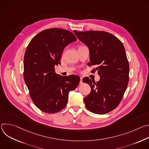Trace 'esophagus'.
Masks as SVG:
<instances>
[{"label": "esophagus", "mask_w": 149, "mask_h": 149, "mask_svg": "<svg viewBox=\"0 0 149 149\" xmlns=\"http://www.w3.org/2000/svg\"><path fill=\"white\" fill-rule=\"evenodd\" d=\"M80 84H82V77H80V82H79Z\"/></svg>", "instance_id": "1"}]
</instances>
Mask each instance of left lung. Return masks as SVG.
<instances>
[{
    "label": "left lung",
    "instance_id": "8db88e82",
    "mask_svg": "<svg viewBox=\"0 0 149 149\" xmlns=\"http://www.w3.org/2000/svg\"><path fill=\"white\" fill-rule=\"evenodd\" d=\"M90 51L89 66L96 65L100 79H82L91 86V93L84 98L91 112L104 114L120 104L129 80V64L122 42L113 34L104 31H74Z\"/></svg>",
    "mask_w": 149,
    "mask_h": 149
}]
</instances>
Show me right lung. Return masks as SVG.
<instances>
[{"label":"right lung","mask_w":149,"mask_h":149,"mask_svg":"<svg viewBox=\"0 0 149 149\" xmlns=\"http://www.w3.org/2000/svg\"><path fill=\"white\" fill-rule=\"evenodd\" d=\"M76 40L69 31L51 28L38 33L27 47L24 78L34 104L43 112L53 114L64 109L70 91L80 81L77 75L56 74L54 68L64 48Z\"/></svg>","instance_id":"right-lung-1"}]
</instances>
